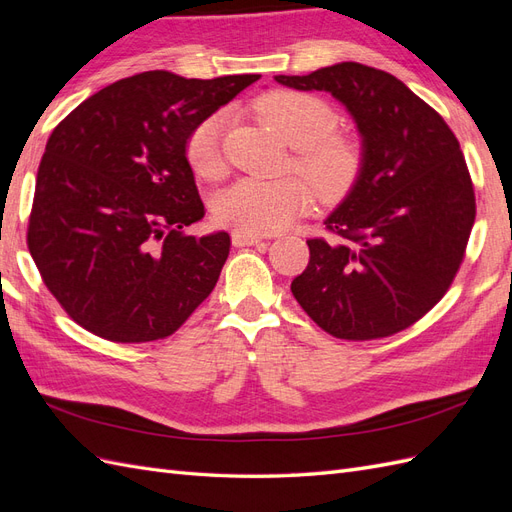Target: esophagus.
I'll return each mask as SVG.
<instances>
[{"label":"esophagus","instance_id":"obj_1","mask_svg":"<svg viewBox=\"0 0 512 512\" xmlns=\"http://www.w3.org/2000/svg\"><path fill=\"white\" fill-rule=\"evenodd\" d=\"M260 235H252V232H243V230H235L232 232V245L235 247H250V245H258L262 243Z\"/></svg>","mask_w":512,"mask_h":512}]
</instances>
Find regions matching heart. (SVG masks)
Wrapping results in <instances>:
<instances>
[{"label":"heart","instance_id":"1","mask_svg":"<svg viewBox=\"0 0 512 512\" xmlns=\"http://www.w3.org/2000/svg\"><path fill=\"white\" fill-rule=\"evenodd\" d=\"M256 111L294 147V168L313 183L322 200L333 203L354 188L363 166L361 145L350 134L335 130L337 115L322 98L275 89L256 102ZM222 130L224 115L213 113L200 119L185 138V158L196 175L209 179L222 173ZM306 182L301 177H243L220 192L213 207L215 218L252 235L282 230L312 207L314 192Z\"/></svg>","mask_w":512,"mask_h":512}]
</instances>
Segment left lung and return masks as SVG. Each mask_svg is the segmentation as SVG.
Segmentation results:
<instances>
[{
    "instance_id": "left-lung-1",
    "label": "left lung",
    "mask_w": 512,
    "mask_h": 512,
    "mask_svg": "<svg viewBox=\"0 0 512 512\" xmlns=\"http://www.w3.org/2000/svg\"><path fill=\"white\" fill-rule=\"evenodd\" d=\"M299 91H329L363 141L354 188L309 239L292 294L339 339L408 329L453 284L476 218L466 158L446 121L393 74L342 61L305 76H275Z\"/></svg>"
}]
</instances>
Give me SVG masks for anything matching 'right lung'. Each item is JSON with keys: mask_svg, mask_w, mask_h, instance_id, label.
I'll return each instance as SVG.
<instances>
[{"mask_svg": "<svg viewBox=\"0 0 512 512\" xmlns=\"http://www.w3.org/2000/svg\"><path fill=\"white\" fill-rule=\"evenodd\" d=\"M258 79L134 74L100 89L53 130L27 247L76 324L119 344L156 342L209 297L230 237L183 232L205 215L185 138Z\"/></svg>", "mask_w": 512, "mask_h": 512, "instance_id": "obj_1", "label": "right lung"}]
</instances>
